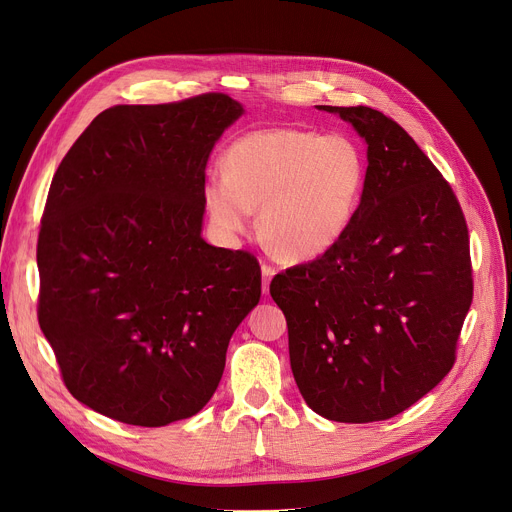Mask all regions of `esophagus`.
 I'll list each match as a JSON object with an SVG mask.
<instances>
[{
  "label": "esophagus",
  "mask_w": 512,
  "mask_h": 512,
  "mask_svg": "<svg viewBox=\"0 0 512 512\" xmlns=\"http://www.w3.org/2000/svg\"><path fill=\"white\" fill-rule=\"evenodd\" d=\"M276 276V267L274 265H269V263H263L261 265V280H263V292L267 294L269 292V282H271V278Z\"/></svg>",
  "instance_id": "esophagus-1"
}]
</instances>
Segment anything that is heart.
Here are the masks:
<instances>
[{
  "mask_svg": "<svg viewBox=\"0 0 512 512\" xmlns=\"http://www.w3.org/2000/svg\"><path fill=\"white\" fill-rule=\"evenodd\" d=\"M222 179L203 185V210L232 243L259 230L288 261H313L350 230L364 191L366 160L346 135L304 129H257L224 152Z\"/></svg>",
  "mask_w": 512,
  "mask_h": 512,
  "instance_id": "1",
  "label": "heart"
}]
</instances>
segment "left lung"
Returning a JSON list of instances; mask_svg holds the SVG:
<instances>
[{"instance_id":"8db88e82","label":"left lung","mask_w":512,"mask_h":512,"mask_svg":"<svg viewBox=\"0 0 512 512\" xmlns=\"http://www.w3.org/2000/svg\"><path fill=\"white\" fill-rule=\"evenodd\" d=\"M366 142L356 218L327 255L269 284L288 323L294 381L333 422L389 420L455 364L473 298L469 236L451 185L399 123L325 107Z\"/></svg>"}]
</instances>
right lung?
I'll list each match as a JSON object with an SVG mask.
<instances>
[{"label": "right lung", "instance_id": "right-lung-1", "mask_svg": "<svg viewBox=\"0 0 512 512\" xmlns=\"http://www.w3.org/2000/svg\"><path fill=\"white\" fill-rule=\"evenodd\" d=\"M243 113L222 92L117 105L57 168L39 325L67 391L102 416L146 428L195 416L259 302V261L201 238L210 152Z\"/></svg>", "mask_w": 512, "mask_h": 512}]
</instances>
